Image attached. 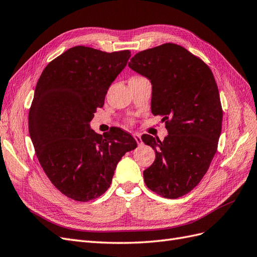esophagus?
I'll return each mask as SVG.
<instances>
[{
    "label": "esophagus",
    "instance_id": "esophagus-1",
    "mask_svg": "<svg viewBox=\"0 0 257 257\" xmlns=\"http://www.w3.org/2000/svg\"><path fill=\"white\" fill-rule=\"evenodd\" d=\"M133 137L135 138V141L137 142V145L138 146H142L143 145V141H142V136H141V134H133Z\"/></svg>",
    "mask_w": 257,
    "mask_h": 257
}]
</instances>
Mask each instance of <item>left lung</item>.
<instances>
[{
    "mask_svg": "<svg viewBox=\"0 0 257 257\" xmlns=\"http://www.w3.org/2000/svg\"><path fill=\"white\" fill-rule=\"evenodd\" d=\"M128 66L152 83L151 111L163 116L164 141L146 134L155 150L144 170L151 191L175 199L191 192L207 173L217 149L223 110L211 69L182 46L167 43L136 53Z\"/></svg>",
    "mask_w": 257,
    "mask_h": 257,
    "instance_id": "left-lung-1",
    "label": "left lung"
}]
</instances>
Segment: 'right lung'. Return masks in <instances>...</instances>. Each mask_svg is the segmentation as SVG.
<instances>
[{
  "label": "right lung",
  "instance_id": "add662e5",
  "mask_svg": "<svg viewBox=\"0 0 257 257\" xmlns=\"http://www.w3.org/2000/svg\"><path fill=\"white\" fill-rule=\"evenodd\" d=\"M130 58V50L76 46L53 59L37 81L29 111L30 137L49 180L74 200L103 195L118 162L137 147L119 127L103 137L89 125Z\"/></svg>",
  "mask_w": 257,
  "mask_h": 257
}]
</instances>
